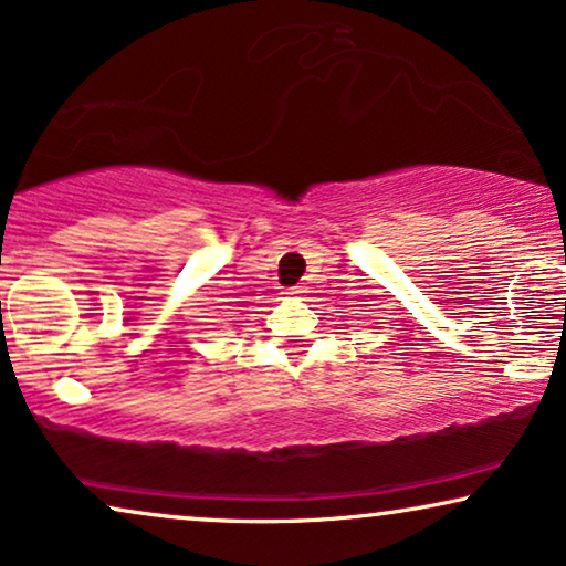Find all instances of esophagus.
<instances>
[{
    "mask_svg": "<svg viewBox=\"0 0 566 566\" xmlns=\"http://www.w3.org/2000/svg\"><path fill=\"white\" fill-rule=\"evenodd\" d=\"M301 293H304V291H301V285H296V289L289 291V296H301Z\"/></svg>",
    "mask_w": 566,
    "mask_h": 566,
    "instance_id": "34e87169",
    "label": "esophagus"
}]
</instances>
